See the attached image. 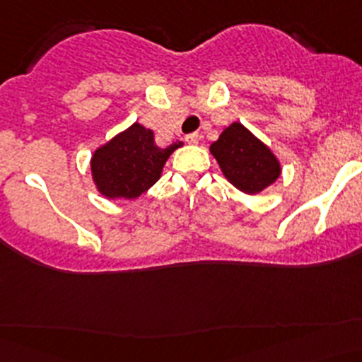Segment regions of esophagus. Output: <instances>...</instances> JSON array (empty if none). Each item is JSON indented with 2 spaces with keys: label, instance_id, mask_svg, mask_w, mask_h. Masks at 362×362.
I'll return each mask as SVG.
<instances>
[{
  "label": "esophagus",
  "instance_id": "esophagus-1",
  "mask_svg": "<svg viewBox=\"0 0 362 362\" xmlns=\"http://www.w3.org/2000/svg\"><path fill=\"white\" fill-rule=\"evenodd\" d=\"M199 140H202V136H199L198 133H191V134H187V136H185V141H187L189 145H198Z\"/></svg>",
  "mask_w": 362,
  "mask_h": 362
}]
</instances>
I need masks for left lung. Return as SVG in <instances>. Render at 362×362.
Masks as SVG:
<instances>
[{"label":"left lung","instance_id":"8db88e82","mask_svg":"<svg viewBox=\"0 0 362 362\" xmlns=\"http://www.w3.org/2000/svg\"><path fill=\"white\" fill-rule=\"evenodd\" d=\"M210 154L226 180L245 194L264 191L282 175V164L272 148L242 122L226 127L218 140L210 145Z\"/></svg>","mask_w":362,"mask_h":362}]
</instances>
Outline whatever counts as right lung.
<instances>
[{
  "instance_id": "add662e5",
  "label": "right lung",
  "mask_w": 362,
  "mask_h": 362,
  "mask_svg": "<svg viewBox=\"0 0 362 362\" xmlns=\"http://www.w3.org/2000/svg\"><path fill=\"white\" fill-rule=\"evenodd\" d=\"M182 145L173 141L160 148L154 131L131 124L94 151L90 177L96 191L107 199H136L159 180L166 160Z\"/></svg>"
}]
</instances>
